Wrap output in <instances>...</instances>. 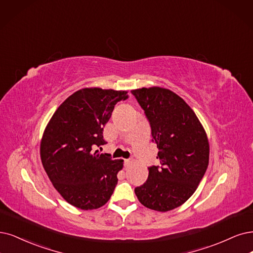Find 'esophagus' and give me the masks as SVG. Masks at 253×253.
I'll use <instances>...</instances> for the list:
<instances>
[{
    "mask_svg": "<svg viewBox=\"0 0 253 253\" xmlns=\"http://www.w3.org/2000/svg\"><path fill=\"white\" fill-rule=\"evenodd\" d=\"M124 165H125V167H129L130 165H131V161H130V160H125Z\"/></svg>",
    "mask_w": 253,
    "mask_h": 253,
    "instance_id": "34e87169",
    "label": "esophagus"
}]
</instances>
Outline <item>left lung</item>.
<instances>
[{
  "instance_id": "1",
  "label": "left lung",
  "mask_w": 253,
  "mask_h": 253,
  "mask_svg": "<svg viewBox=\"0 0 253 253\" xmlns=\"http://www.w3.org/2000/svg\"><path fill=\"white\" fill-rule=\"evenodd\" d=\"M150 123L161 167L148 168L147 181L134 189L144 207L168 211L180 207L197 189L210 158L208 135L185 101L170 89L131 90Z\"/></svg>"
}]
</instances>
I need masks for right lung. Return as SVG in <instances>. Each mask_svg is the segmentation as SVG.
<instances>
[{"label":"right lung","instance_id":"right-lung-1","mask_svg":"<svg viewBox=\"0 0 253 253\" xmlns=\"http://www.w3.org/2000/svg\"><path fill=\"white\" fill-rule=\"evenodd\" d=\"M128 91L82 88L54 112L41 142L43 169L62 198L80 210L103 207L118 183L123 160L93 151L105 145L103 127Z\"/></svg>","mask_w":253,"mask_h":253}]
</instances>
